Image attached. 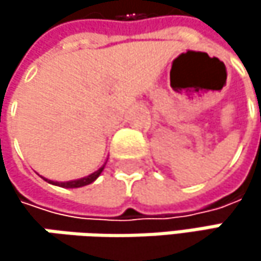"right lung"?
<instances>
[{
	"label": "right lung",
	"mask_w": 261,
	"mask_h": 261,
	"mask_svg": "<svg viewBox=\"0 0 261 261\" xmlns=\"http://www.w3.org/2000/svg\"><path fill=\"white\" fill-rule=\"evenodd\" d=\"M107 163V162H106ZM106 163L98 169V171H95L93 174H90V175H87V177H83V178H79V180H71V181H53V180H48V178H43L45 181H48L49 184H54V186H59V187H68V189H75V187H83V186H87V184H90V182H93L99 175H101V172L104 171V166H106Z\"/></svg>",
	"instance_id": "add662e5"
}]
</instances>
